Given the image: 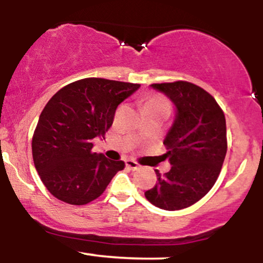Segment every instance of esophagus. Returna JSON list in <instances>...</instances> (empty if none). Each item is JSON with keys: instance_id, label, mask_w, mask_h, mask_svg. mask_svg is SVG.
<instances>
[{"instance_id": "34e87169", "label": "esophagus", "mask_w": 263, "mask_h": 263, "mask_svg": "<svg viewBox=\"0 0 263 263\" xmlns=\"http://www.w3.org/2000/svg\"><path fill=\"white\" fill-rule=\"evenodd\" d=\"M125 163H126V167L129 168V170H137L138 165H140L137 162L134 161V159H126Z\"/></svg>"}]
</instances>
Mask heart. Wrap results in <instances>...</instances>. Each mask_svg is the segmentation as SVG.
I'll return each instance as SVG.
<instances>
[{"mask_svg":"<svg viewBox=\"0 0 263 263\" xmlns=\"http://www.w3.org/2000/svg\"><path fill=\"white\" fill-rule=\"evenodd\" d=\"M168 101L159 95H152L144 102V108H168Z\"/></svg>","mask_w":263,"mask_h":263,"instance_id":"1","label":"heart"}]
</instances>
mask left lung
<instances>
[{
  "label": "left lung",
  "mask_w": 263,
  "mask_h": 263,
  "mask_svg": "<svg viewBox=\"0 0 263 263\" xmlns=\"http://www.w3.org/2000/svg\"><path fill=\"white\" fill-rule=\"evenodd\" d=\"M151 87L173 102L176 119L163 141L171 171H156V185L144 195L157 208L180 210L200 200L218 179L228 149L225 115L209 92L188 81Z\"/></svg>",
  "instance_id": "left-lung-1"
}]
</instances>
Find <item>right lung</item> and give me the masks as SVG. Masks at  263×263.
<instances>
[{"mask_svg": "<svg viewBox=\"0 0 263 263\" xmlns=\"http://www.w3.org/2000/svg\"><path fill=\"white\" fill-rule=\"evenodd\" d=\"M140 84L87 78L60 89L39 116L32 155L50 194L71 205H84L105 192L115 174L125 168L92 152V140L105 138L121 102Z\"/></svg>", "mask_w": 263, "mask_h": 263, "instance_id": "obj_1", "label": "right lung"}]
</instances>
